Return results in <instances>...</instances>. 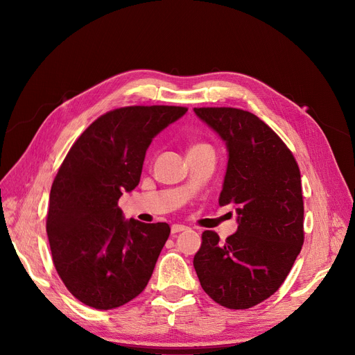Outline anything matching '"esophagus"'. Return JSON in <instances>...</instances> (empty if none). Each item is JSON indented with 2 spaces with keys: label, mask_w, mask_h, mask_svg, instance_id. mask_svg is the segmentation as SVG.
<instances>
[{
  "label": "esophagus",
  "mask_w": 355,
  "mask_h": 355,
  "mask_svg": "<svg viewBox=\"0 0 355 355\" xmlns=\"http://www.w3.org/2000/svg\"><path fill=\"white\" fill-rule=\"evenodd\" d=\"M184 230H187V226H184V225H173V226H171V233H173V234L180 233V232H184Z\"/></svg>",
  "instance_id": "esophagus-1"
}]
</instances>
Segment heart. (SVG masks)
<instances>
[{"label":"heart","instance_id":"b5f03b06","mask_svg":"<svg viewBox=\"0 0 355 355\" xmlns=\"http://www.w3.org/2000/svg\"><path fill=\"white\" fill-rule=\"evenodd\" d=\"M201 145H206V144H197V145H194V146H201ZM194 146H193V148H194Z\"/></svg>","mask_w":355,"mask_h":355}]
</instances>
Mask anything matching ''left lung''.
Wrapping results in <instances>:
<instances>
[{"mask_svg": "<svg viewBox=\"0 0 355 355\" xmlns=\"http://www.w3.org/2000/svg\"><path fill=\"white\" fill-rule=\"evenodd\" d=\"M226 141L227 171L218 204H234L239 227L226 241L202 233L194 256L201 288L229 309L263 302L285 282L304 245L301 171L262 119L237 107H194Z\"/></svg>", "mask_w": 355, "mask_h": 355, "instance_id": "obj_1", "label": "left lung"}]
</instances>
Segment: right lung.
Wrapping results in <instances>:
<instances>
[{
    "label": "right lung",
    "mask_w": 355,
    "mask_h": 355,
    "mask_svg": "<svg viewBox=\"0 0 355 355\" xmlns=\"http://www.w3.org/2000/svg\"><path fill=\"white\" fill-rule=\"evenodd\" d=\"M184 106H125L92 122L55 175L46 230L55 270L87 306L114 309L137 297L170 236L166 223L122 217L118 201L141 178L146 148Z\"/></svg>",
    "instance_id": "1"
}]
</instances>
